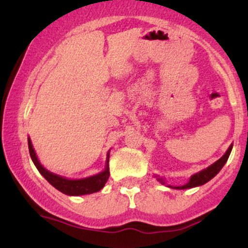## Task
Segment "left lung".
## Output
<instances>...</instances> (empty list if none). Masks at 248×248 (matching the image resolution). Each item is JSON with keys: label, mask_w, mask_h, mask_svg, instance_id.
<instances>
[{"label": "left lung", "mask_w": 248, "mask_h": 248, "mask_svg": "<svg viewBox=\"0 0 248 248\" xmlns=\"http://www.w3.org/2000/svg\"><path fill=\"white\" fill-rule=\"evenodd\" d=\"M232 147L233 144L229 147V149L226 150V153L224 154L223 156H221L220 158L217 162H215V163L211 164L210 167H207L206 169L202 170V171H199L197 173H195V175H192L191 177H190V181L187 182L186 186H173V189H191V187H195V186H203V184L207 183V182L210 181V179H212L215 177L217 173L220 171L221 168L224 167V164L226 163L227 158H229L230 154H231V150H232ZM158 181L161 182L162 184H164L166 182L163 181L162 178H157ZM170 187H172L171 186H168Z\"/></svg>", "instance_id": "1"}]
</instances>
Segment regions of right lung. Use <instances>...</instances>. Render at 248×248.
<instances>
[{
    "mask_svg": "<svg viewBox=\"0 0 248 248\" xmlns=\"http://www.w3.org/2000/svg\"><path fill=\"white\" fill-rule=\"evenodd\" d=\"M28 144H29V153L38 171L44 176V178L52 186H55L57 190L65 193L69 196H81V195H90V193L96 192L101 190L106 184L108 177H109V167H108V162H109V154L107 155L106 167H105L104 171L96 173V175L90 176V177L81 178V179H69L65 178L62 176L56 175V173L50 172L49 170L45 169L44 167L39 163L38 158H37L35 150L32 148L31 140L28 138Z\"/></svg>",
    "mask_w": 248,
    "mask_h": 248,
    "instance_id": "right-lung-1",
    "label": "right lung"
}]
</instances>
